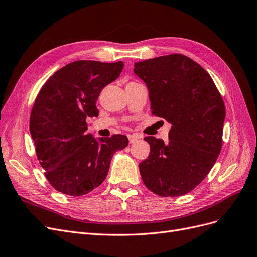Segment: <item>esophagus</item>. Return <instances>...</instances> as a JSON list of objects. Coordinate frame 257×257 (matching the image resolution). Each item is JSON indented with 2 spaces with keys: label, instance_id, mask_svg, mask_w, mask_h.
Here are the masks:
<instances>
[{
  "label": "esophagus",
  "instance_id": "1",
  "mask_svg": "<svg viewBox=\"0 0 257 257\" xmlns=\"http://www.w3.org/2000/svg\"><path fill=\"white\" fill-rule=\"evenodd\" d=\"M128 139H129V143H135L136 141H138V139H140L138 136L136 135H128Z\"/></svg>",
  "mask_w": 257,
  "mask_h": 257
}]
</instances>
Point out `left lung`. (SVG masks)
I'll use <instances>...</instances> for the list:
<instances>
[{"mask_svg":"<svg viewBox=\"0 0 257 257\" xmlns=\"http://www.w3.org/2000/svg\"><path fill=\"white\" fill-rule=\"evenodd\" d=\"M146 83L151 113L172 123L168 144L144 140L150 154L139 164L146 187L162 197L183 196L210 173L222 147L225 107L212 77L181 54L135 63Z\"/></svg>","mask_w":257,"mask_h":257,"instance_id":"left-lung-1","label":"left lung"}]
</instances>
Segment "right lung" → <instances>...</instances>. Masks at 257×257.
Wrapping results in <instances>:
<instances>
[{
    "label": "right lung",
    "instance_id": "1",
    "mask_svg": "<svg viewBox=\"0 0 257 257\" xmlns=\"http://www.w3.org/2000/svg\"><path fill=\"white\" fill-rule=\"evenodd\" d=\"M122 68V61H74L54 73L38 93L30 131L37 158L56 191L69 196L89 194L104 181L114 153L127 147L126 136L97 141L87 134V118L98 115L101 90Z\"/></svg>",
    "mask_w": 257,
    "mask_h": 257
}]
</instances>
